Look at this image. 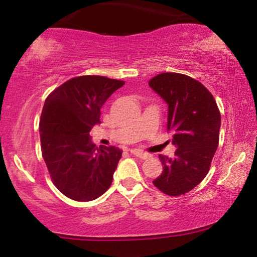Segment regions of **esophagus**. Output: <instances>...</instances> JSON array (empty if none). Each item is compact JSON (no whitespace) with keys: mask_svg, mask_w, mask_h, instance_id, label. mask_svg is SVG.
<instances>
[{"mask_svg":"<svg viewBox=\"0 0 257 257\" xmlns=\"http://www.w3.org/2000/svg\"><path fill=\"white\" fill-rule=\"evenodd\" d=\"M131 153H132V155L137 156V157H139V158H141V159H147V158L151 157V155H149V153H146V152L140 151V150H132Z\"/></svg>","mask_w":257,"mask_h":257,"instance_id":"1","label":"esophagus"}]
</instances>
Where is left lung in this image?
I'll return each instance as SVG.
<instances>
[{
	"mask_svg": "<svg viewBox=\"0 0 257 257\" xmlns=\"http://www.w3.org/2000/svg\"><path fill=\"white\" fill-rule=\"evenodd\" d=\"M149 85L168 105L167 129L176 147L174 157L159 155L163 173L153 185L168 196H180L209 172L219 146L220 111L210 91L188 76L164 72Z\"/></svg>",
	"mask_w": 257,
	"mask_h": 257,
	"instance_id": "obj_1",
	"label": "left lung"
}]
</instances>
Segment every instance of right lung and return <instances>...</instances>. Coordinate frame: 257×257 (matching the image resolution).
Here are the masks:
<instances>
[{
	"mask_svg": "<svg viewBox=\"0 0 257 257\" xmlns=\"http://www.w3.org/2000/svg\"><path fill=\"white\" fill-rule=\"evenodd\" d=\"M123 81L81 76L65 82L44 101L40 137L53 184L77 202L96 199L108 190L122 151L95 147L89 132L100 124L102 105Z\"/></svg>",
	"mask_w": 257,
	"mask_h": 257,
	"instance_id": "obj_1",
	"label": "right lung"
}]
</instances>
